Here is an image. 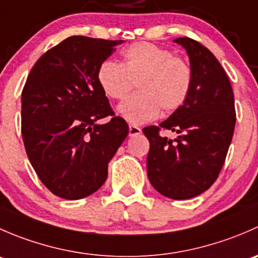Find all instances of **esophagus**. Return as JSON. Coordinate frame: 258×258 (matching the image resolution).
Here are the masks:
<instances>
[{"mask_svg": "<svg viewBox=\"0 0 258 258\" xmlns=\"http://www.w3.org/2000/svg\"><path fill=\"white\" fill-rule=\"evenodd\" d=\"M142 132V130L140 127L135 126V124H130L128 127V136L130 137H135V136H139L140 134Z\"/></svg>", "mask_w": 258, "mask_h": 258, "instance_id": "obj_1", "label": "esophagus"}]
</instances>
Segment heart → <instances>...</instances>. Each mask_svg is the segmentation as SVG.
Masks as SVG:
<instances>
[{"mask_svg": "<svg viewBox=\"0 0 258 258\" xmlns=\"http://www.w3.org/2000/svg\"><path fill=\"white\" fill-rule=\"evenodd\" d=\"M97 81L106 96L122 100L136 82L139 92L119 103L117 112L135 124L157 118L177 110L188 97L192 70L186 59L173 56L170 49L150 42H137L122 52L121 64L102 62Z\"/></svg>", "mask_w": 258, "mask_h": 258, "instance_id": "b5f03b06", "label": "heart"}]
</instances>
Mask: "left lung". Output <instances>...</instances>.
I'll return each mask as SVG.
<instances>
[{
  "label": "left lung",
  "instance_id": "left-lung-1",
  "mask_svg": "<svg viewBox=\"0 0 258 258\" xmlns=\"http://www.w3.org/2000/svg\"><path fill=\"white\" fill-rule=\"evenodd\" d=\"M186 49L192 70L188 97L166 121L144 128L150 141L147 176L156 191L172 200L196 197L220 175L236 123L232 87L213 53L188 37L173 40ZM176 132L171 140L159 128Z\"/></svg>",
  "mask_w": 258,
  "mask_h": 258
}]
</instances>
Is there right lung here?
I'll return each mask as SVG.
<instances>
[{
	"mask_svg": "<svg viewBox=\"0 0 258 258\" xmlns=\"http://www.w3.org/2000/svg\"><path fill=\"white\" fill-rule=\"evenodd\" d=\"M122 42L66 38L38 58L23 87L26 153L42 183L64 200L87 197L105 183L108 162L128 135L97 81L100 64ZM108 115L107 124L98 123Z\"/></svg>",
	"mask_w": 258,
	"mask_h": 258,
	"instance_id": "obj_1",
	"label": "right lung"
}]
</instances>
